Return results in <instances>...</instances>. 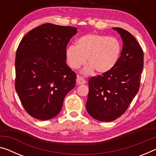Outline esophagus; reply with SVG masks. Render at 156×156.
<instances>
[{"label": "esophagus", "mask_w": 156, "mask_h": 156, "mask_svg": "<svg viewBox=\"0 0 156 156\" xmlns=\"http://www.w3.org/2000/svg\"><path fill=\"white\" fill-rule=\"evenodd\" d=\"M86 83V81L81 76H78L77 78H76V83L77 84H84Z\"/></svg>", "instance_id": "obj_1"}]
</instances>
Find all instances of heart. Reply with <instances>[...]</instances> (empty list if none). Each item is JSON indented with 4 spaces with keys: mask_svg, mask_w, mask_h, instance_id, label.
Segmentation results:
<instances>
[{
    "mask_svg": "<svg viewBox=\"0 0 156 156\" xmlns=\"http://www.w3.org/2000/svg\"><path fill=\"white\" fill-rule=\"evenodd\" d=\"M119 40L107 35L89 33L80 37L76 46L67 48L66 58L73 69H78L84 65L87 57L89 66L83 70L89 74L93 70L98 73H105L116 66L121 54Z\"/></svg>",
    "mask_w": 156,
    "mask_h": 156,
    "instance_id": "b5f03b06",
    "label": "heart"
}]
</instances>
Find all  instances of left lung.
I'll return each mask as SVG.
<instances>
[{
  "label": "left lung",
  "instance_id": "left-lung-1",
  "mask_svg": "<svg viewBox=\"0 0 156 156\" xmlns=\"http://www.w3.org/2000/svg\"><path fill=\"white\" fill-rule=\"evenodd\" d=\"M113 29L123 40L121 56L111 70L88 81L86 110L100 121H114L125 113L140 88L144 67L142 48L133 35L123 28Z\"/></svg>",
  "mask_w": 156,
  "mask_h": 156
}]
</instances>
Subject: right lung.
Here are the masks:
<instances>
[{"instance_id":"add662e5","label":"right lung","mask_w":156,"mask_h":156,"mask_svg":"<svg viewBox=\"0 0 156 156\" xmlns=\"http://www.w3.org/2000/svg\"><path fill=\"white\" fill-rule=\"evenodd\" d=\"M77 28L44 23L30 30L15 58V89L27 113L49 120L59 114L76 75L67 65L66 47Z\"/></svg>"}]
</instances>
